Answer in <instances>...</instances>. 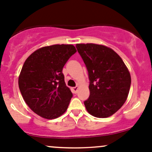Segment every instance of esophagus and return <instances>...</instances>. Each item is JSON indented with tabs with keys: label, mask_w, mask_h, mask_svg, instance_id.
Here are the masks:
<instances>
[{
	"label": "esophagus",
	"mask_w": 152,
	"mask_h": 152,
	"mask_svg": "<svg viewBox=\"0 0 152 152\" xmlns=\"http://www.w3.org/2000/svg\"><path fill=\"white\" fill-rule=\"evenodd\" d=\"M77 90H78L77 86H75V87H74V88H72V91H73V93H75V94H76L77 91Z\"/></svg>",
	"instance_id": "esophagus-1"
}]
</instances>
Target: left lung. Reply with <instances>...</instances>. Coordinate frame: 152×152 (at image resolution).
Listing matches in <instances>:
<instances>
[{
    "label": "left lung",
    "mask_w": 152,
    "mask_h": 152,
    "mask_svg": "<svg viewBox=\"0 0 152 152\" xmlns=\"http://www.w3.org/2000/svg\"><path fill=\"white\" fill-rule=\"evenodd\" d=\"M89 80L90 95L84 101L92 116L105 118L119 110L126 100L131 75L121 57L112 49L94 43L76 44Z\"/></svg>",
    "instance_id": "1"
}]
</instances>
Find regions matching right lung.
<instances>
[{
    "label": "right lung",
    "instance_id": "add662e5",
    "mask_svg": "<svg viewBox=\"0 0 152 152\" xmlns=\"http://www.w3.org/2000/svg\"><path fill=\"white\" fill-rule=\"evenodd\" d=\"M76 52L73 45H52L37 49L26 60L19 88L28 107L42 118L55 119L66 111L72 93L62 71Z\"/></svg>",
    "mask_w": 152,
    "mask_h": 152
}]
</instances>
